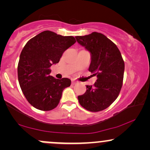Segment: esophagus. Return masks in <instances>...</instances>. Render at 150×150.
I'll list each match as a JSON object with an SVG mask.
<instances>
[{
    "instance_id": "esophagus-1",
    "label": "esophagus",
    "mask_w": 150,
    "mask_h": 150,
    "mask_svg": "<svg viewBox=\"0 0 150 150\" xmlns=\"http://www.w3.org/2000/svg\"><path fill=\"white\" fill-rule=\"evenodd\" d=\"M76 83H77V81H75V80H72V84H73V85H75Z\"/></svg>"
}]
</instances>
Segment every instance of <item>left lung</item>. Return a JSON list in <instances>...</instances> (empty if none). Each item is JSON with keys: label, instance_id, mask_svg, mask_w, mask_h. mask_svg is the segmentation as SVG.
<instances>
[{"label": "left lung", "instance_id": "obj_1", "mask_svg": "<svg viewBox=\"0 0 150 150\" xmlns=\"http://www.w3.org/2000/svg\"><path fill=\"white\" fill-rule=\"evenodd\" d=\"M77 43L90 53L89 71L97 80L86 85L87 90L78 96L81 106L92 112L108 108L116 99L122 87L125 64L119 49L106 36L98 32L75 37Z\"/></svg>", "mask_w": 150, "mask_h": 150}]
</instances>
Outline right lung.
<instances>
[{"label":"right lung","mask_w":150,"mask_h":150,"mask_svg":"<svg viewBox=\"0 0 150 150\" xmlns=\"http://www.w3.org/2000/svg\"><path fill=\"white\" fill-rule=\"evenodd\" d=\"M76 42L72 36L63 37L51 31H44L31 39L20 56L18 75L24 95L34 108L50 111L58 106L63 89L71 80L50 75V67L60 61L66 49Z\"/></svg>","instance_id":"add662e5"}]
</instances>
